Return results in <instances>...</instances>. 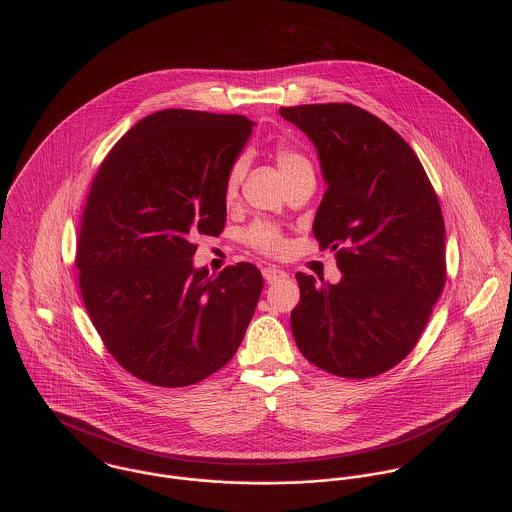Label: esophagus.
Returning <instances> with one entry per match:
<instances>
[{
  "label": "esophagus",
  "instance_id": "1",
  "mask_svg": "<svg viewBox=\"0 0 512 512\" xmlns=\"http://www.w3.org/2000/svg\"><path fill=\"white\" fill-rule=\"evenodd\" d=\"M262 276L266 279V283H276V281L287 278V274L278 268H264Z\"/></svg>",
  "mask_w": 512,
  "mask_h": 512
}]
</instances>
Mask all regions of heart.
Segmentation results:
<instances>
[{"instance_id":"1","label":"heart","mask_w":512,"mask_h":512,"mask_svg":"<svg viewBox=\"0 0 512 512\" xmlns=\"http://www.w3.org/2000/svg\"><path fill=\"white\" fill-rule=\"evenodd\" d=\"M276 162H278L279 174L283 176V180H291L295 176H303V174H313V166L311 162L299 152L293 150L289 146H278L276 148ZM246 174V158L238 156L233 160V164L227 170L225 176V197L229 201H233L238 193V187L242 184V178ZM248 242L270 256H279L285 250V238L281 236L276 227L268 225V223H258L248 231Z\"/></svg>"}]
</instances>
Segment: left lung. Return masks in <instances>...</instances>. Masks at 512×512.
I'll use <instances>...</instances> for the list:
<instances>
[{
	"mask_svg": "<svg viewBox=\"0 0 512 512\" xmlns=\"http://www.w3.org/2000/svg\"><path fill=\"white\" fill-rule=\"evenodd\" d=\"M317 148L326 191L313 234L336 250L338 283L297 274L291 330L301 354L366 379L415 348L446 281V229L415 150L352 103L281 107Z\"/></svg>",
	"mask_w": 512,
	"mask_h": 512,
	"instance_id": "obj_1",
	"label": "left lung"
}]
</instances>
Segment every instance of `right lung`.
I'll return each instance as SVG.
<instances>
[{
    "label": "right lung",
    "mask_w": 512,
    "mask_h": 512,
    "mask_svg": "<svg viewBox=\"0 0 512 512\" xmlns=\"http://www.w3.org/2000/svg\"><path fill=\"white\" fill-rule=\"evenodd\" d=\"M254 123L244 115L164 109L101 162L82 215L76 266L105 348L158 387H186L233 358L264 279L240 262L193 266L199 234L223 233L225 176Z\"/></svg>",
    "instance_id": "right-lung-1"
}]
</instances>
